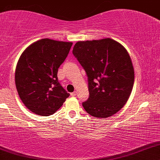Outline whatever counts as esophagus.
<instances>
[{
  "label": "esophagus",
  "mask_w": 160,
  "mask_h": 160,
  "mask_svg": "<svg viewBox=\"0 0 160 160\" xmlns=\"http://www.w3.org/2000/svg\"><path fill=\"white\" fill-rule=\"evenodd\" d=\"M77 95V92H71V95L72 97H74V96H75V95Z\"/></svg>",
  "instance_id": "obj_1"
}]
</instances>
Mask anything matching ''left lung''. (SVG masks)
<instances>
[{"mask_svg": "<svg viewBox=\"0 0 160 160\" xmlns=\"http://www.w3.org/2000/svg\"><path fill=\"white\" fill-rule=\"evenodd\" d=\"M73 54L88 77L89 97L82 105L89 114L107 118L127 102L135 72L123 46L111 38L78 41Z\"/></svg>", "mask_w": 160, "mask_h": 160, "instance_id": "1", "label": "left lung"}]
</instances>
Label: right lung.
<instances>
[{
  "label": "right lung",
  "mask_w": 160,
  "mask_h": 160,
  "mask_svg": "<svg viewBox=\"0 0 160 160\" xmlns=\"http://www.w3.org/2000/svg\"><path fill=\"white\" fill-rule=\"evenodd\" d=\"M72 44L41 39L20 56L15 73L16 89L25 107L35 114H53L70 95L58 82L57 74Z\"/></svg>",
  "instance_id": "1"
}]
</instances>
